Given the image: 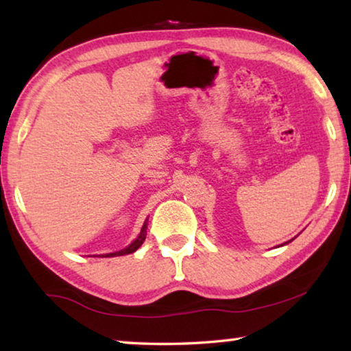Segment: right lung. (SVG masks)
Here are the masks:
<instances>
[{
	"label": "right lung",
	"instance_id": "add662e5",
	"mask_svg": "<svg viewBox=\"0 0 351 351\" xmlns=\"http://www.w3.org/2000/svg\"><path fill=\"white\" fill-rule=\"evenodd\" d=\"M147 224H148V219H145V223H144V226H142V229H141V234H139V237L138 239H136L132 245H130L128 247H125V249H122V251H119V252H112V254H106L105 257H117V255H127V254H133L136 249H139L141 247V245L142 243H144V240H145V237H147Z\"/></svg>",
	"mask_w": 351,
	"mask_h": 351
}]
</instances>
